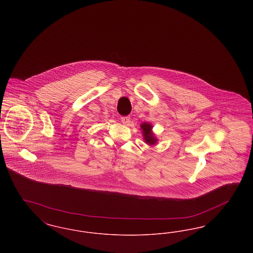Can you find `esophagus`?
I'll use <instances>...</instances> for the list:
<instances>
[{
    "instance_id": "esophagus-1",
    "label": "esophagus",
    "mask_w": 253,
    "mask_h": 253,
    "mask_svg": "<svg viewBox=\"0 0 253 253\" xmlns=\"http://www.w3.org/2000/svg\"><path fill=\"white\" fill-rule=\"evenodd\" d=\"M121 120V122H122L124 125H126V126H129V125L131 124V120H130L129 117H122Z\"/></svg>"
}]
</instances>
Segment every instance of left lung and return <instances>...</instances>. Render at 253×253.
Returning a JSON list of instances; mask_svg holds the SVG:
<instances>
[{"mask_svg": "<svg viewBox=\"0 0 253 253\" xmlns=\"http://www.w3.org/2000/svg\"><path fill=\"white\" fill-rule=\"evenodd\" d=\"M140 129L142 131L143 139H144L146 144L150 145V146L157 145L158 139H157L155 132H153V125L151 123H149V122L141 123Z\"/></svg>", "mask_w": 253, "mask_h": 253, "instance_id": "left-lung-1", "label": "left lung"}]
</instances>
